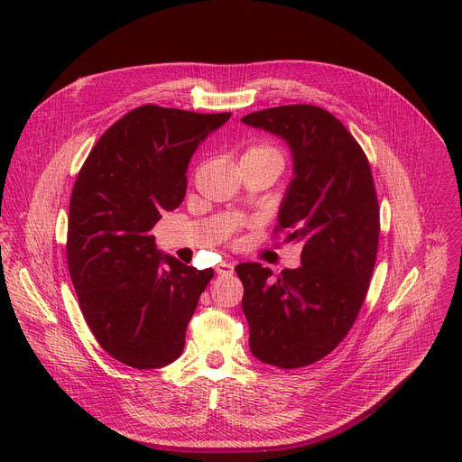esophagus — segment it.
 <instances>
[{"mask_svg": "<svg viewBox=\"0 0 462 462\" xmlns=\"http://www.w3.org/2000/svg\"><path fill=\"white\" fill-rule=\"evenodd\" d=\"M217 274H231L235 271V263L233 262H220L217 267H215Z\"/></svg>", "mask_w": 462, "mask_h": 462, "instance_id": "34e87169", "label": "esophagus"}]
</instances>
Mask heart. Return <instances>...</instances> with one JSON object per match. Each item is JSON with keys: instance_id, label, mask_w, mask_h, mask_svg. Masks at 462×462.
I'll return each mask as SVG.
<instances>
[{"instance_id": "1", "label": "heart", "mask_w": 462, "mask_h": 462, "mask_svg": "<svg viewBox=\"0 0 462 462\" xmlns=\"http://www.w3.org/2000/svg\"><path fill=\"white\" fill-rule=\"evenodd\" d=\"M244 160H267V162H273V163H276L279 167H282V154H281V151L276 149V147H273V145H269V143H262V142L251 143L244 151V154H242V162Z\"/></svg>"}]
</instances>
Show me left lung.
Listing matches in <instances>:
<instances>
[{
    "mask_svg": "<svg viewBox=\"0 0 462 462\" xmlns=\"http://www.w3.org/2000/svg\"><path fill=\"white\" fill-rule=\"evenodd\" d=\"M284 140L293 178L279 208L286 242L302 245L300 267L273 271L245 262L242 311L251 353L284 370L317 362L353 326L375 267L379 202L372 169L356 140L328 111L282 106L242 118Z\"/></svg>",
    "mask_w": 462,
    "mask_h": 462,
    "instance_id": "obj_1",
    "label": "left lung"
}]
</instances>
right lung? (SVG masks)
<instances>
[{
	"label": "right lung",
	"mask_w": 462,
	"mask_h": 462,
	"mask_svg": "<svg viewBox=\"0 0 462 462\" xmlns=\"http://www.w3.org/2000/svg\"><path fill=\"white\" fill-rule=\"evenodd\" d=\"M231 113L143 106L104 133L70 197L67 263L81 313L98 344L136 370L176 360L213 269L162 253L151 229L188 189L199 145Z\"/></svg>",
	"instance_id": "add662e5"
}]
</instances>
